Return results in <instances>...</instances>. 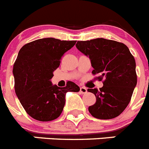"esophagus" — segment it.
<instances>
[{"label":"esophagus","instance_id":"esophagus-1","mask_svg":"<svg viewBox=\"0 0 149 149\" xmlns=\"http://www.w3.org/2000/svg\"><path fill=\"white\" fill-rule=\"evenodd\" d=\"M80 92L82 94H84V93H86L88 92V90H87V88H84V87H80Z\"/></svg>","mask_w":149,"mask_h":149}]
</instances>
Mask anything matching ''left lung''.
I'll return each instance as SVG.
<instances>
[{
  "label": "left lung",
  "mask_w": 149,
  "mask_h": 149,
  "mask_svg": "<svg viewBox=\"0 0 149 149\" xmlns=\"http://www.w3.org/2000/svg\"><path fill=\"white\" fill-rule=\"evenodd\" d=\"M76 47L91 59L92 73L100 75V81L104 79L100 90L88 89L96 96L88 111L100 120L116 117L129 104L137 82L134 56L123 43L102 38L77 41Z\"/></svg>",
  "instance_id": "obj_1"
}]
</instances>
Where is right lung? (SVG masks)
Instances as JSON below:
<instances>
[{
	"mask_svg": "<svg viewBox=\"0 0 149 149\" xmlns=\"http://www.w3.org/2000/svg\"><path fill=\"white\" fill-rule=\"evenodd\" d=\"M76 42L45 38L26 44L19 50L13 70L15 91L23 108L35 120L57 119L65 106L67 92L80 91L73 81L60 88L50 81L63 55Z\"/></svg>",
	"mask_w": 149,
	"mask_h": 149,
	"instance_id": "obj_1",
	"label": "right lung"
}]
</instances>
